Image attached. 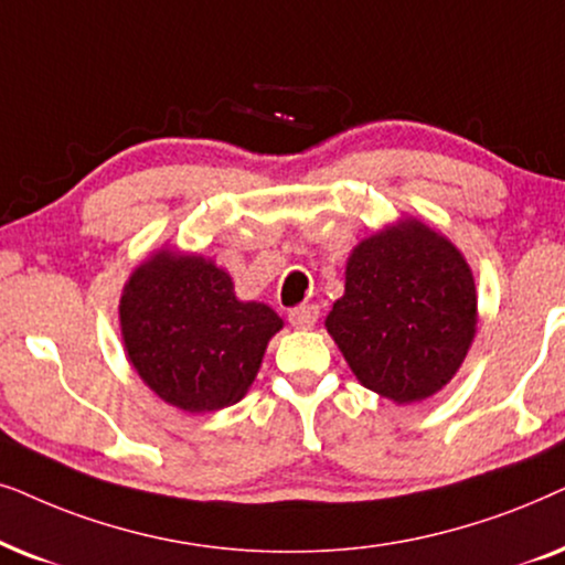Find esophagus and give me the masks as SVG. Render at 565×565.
Returning a JSON list of instances; mask_svg holds the SVG:
<instances>
[{"label": "esophagus", "mask_w": 565, "mask_h": 565, "mask_svg": "<svg viewBox=\"0 0 565 565\" xmlns=\"http://www.w3.org/2000/svg\"><path fill=\"white\" fill-rule=\"evenodd\" d=\"M318 315L320 310L315 305H302V307H295V310H289V322L299 330H310L315 328V322H318Z\"/></svg>", "instance_id": "esophagus-1"}]
</instances>
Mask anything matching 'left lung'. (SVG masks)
<instances>
[{
	"mask_svg": "<svg viewBox=\"0 0 565 565\" xmlns=\"http://www.w3.org/2000/svg\"><path fill=\"white\" fill-rule=\"evenodd\" d=\"M476 326L468 260L411 216L353 247L345 291L326 318L361 385L397 405L426 401L455 377Z\"/></svg>",
	"mask_w": 565,
	"mask_h": 565,
	"instance_id": "obj_1",
	"label": "left lung"
}]
</instances>
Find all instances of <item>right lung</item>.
Returning a JSON list of instances; mask_svg holds the SVG:
<instances>
[{
    "label": "right lung",
    "instance_id": "right-lung-1",
    "mask_svg": "<svg viewBox=\"0 0 565 565\" xmlns=\"http://www.w3.org/2000/svg\"><path fill=\"white\" fill-rule=\"evenodd\" d=\"M120 335L131 366L164 403L212 413L245 397L284 320L239 302L224 268L204 255L157 250L126 281Z\"/></svg>",
    "mask_w": 565,
    "mask_h": 565
}]
</instances>
